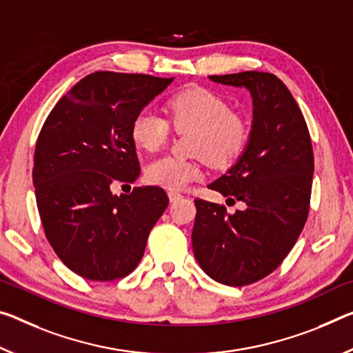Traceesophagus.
<instances>
[{"instance_id":"obj_1","label":"esophagus","mask_w":353,"mask_h":353,"mask_svg":"<svg viewBox=\"0 0 353 353\" xmlns=\"http://www.w3.org/2000/svg\"><path fill=\"white\" fill-rule=\"evenodd\" d=\"M168 198H170L171 203H174V201H179L182 198V194L179 192H174V190H171V192H168Z\"/></svg>"}]
</instances>
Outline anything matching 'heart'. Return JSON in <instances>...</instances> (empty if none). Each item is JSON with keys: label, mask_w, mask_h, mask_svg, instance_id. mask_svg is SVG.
<instances>
[{"label": "heart", "mask_w": 353, "mask_h": 353, "mask_svg": "<svg viewBox=\"0 0 353 353\" xmlns=\"http://www.w3.org/2000/svg\"><path fill=\"white\" fill-rule=\"evenodd\" d=\"M168 113L179 132L193 130L192 154L205 159L212 166L228 168L243 154L250 139V125L242 114L205 88H190L176 94L168 102ZM132 139L139 149L154 152L166 143L170 124L163 117L144 108L132 121ZM146 181L170 190H182L203 176L198 161L160 157L146 166Z\"/></svg>", "instance_id": "1"}]
</instances>
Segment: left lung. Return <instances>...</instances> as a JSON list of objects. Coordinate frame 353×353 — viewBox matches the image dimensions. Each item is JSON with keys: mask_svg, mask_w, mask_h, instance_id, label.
<instances>
[{"mask_svg": "<svg viewBox=\"0 0 353 353\" xmlns=\"http://www.w3.org/2000/svg\"><path fill=\"white\" fill-rule=\"evenodd\" d=\"M209 80L247 89L253 121L243 154L209 183L245 209L226 214L223 205L194 199L193 253L212 279L245 286L270 275L297 242L310 210L314 157L305 117L279 78L250 70Z\"/></svg>", "mask_w": 353, "mask_h": 353, "instance_id": "8db88e82", "label": "left lung"}]
</instances>
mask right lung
<instances>
[{"label":"right lung","mask_w":353,"mask_h":353,"mask_svg":"<svg viewBox=\"0 0 353 353\" xmlns=\"http://www.w3.org/2000/svg\"><path fill=\"white\" fill-rule=\"evenodd\" d=\"M172 78L94 72L61 97L37 138L32 168L43 231L64 264L86 279L135 270L168 207L160 187L117 196L139 177L132 121Z\"/></svg>","instance_id":"right-lung-1"}]
</instances>
